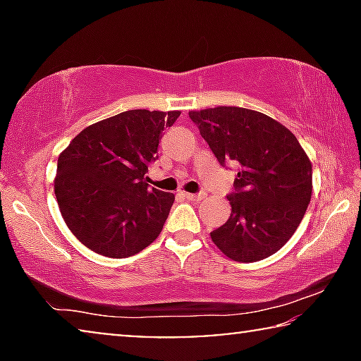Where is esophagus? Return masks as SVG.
<instances>
[{"instance_id": "esophagus-1", "label": "esophagus", "mask_w": 361, "mask_h": 361, "mask_svg": "<svg viewBox=\"0 0 361 361\" xmlns=\"http://www.w3.org/2000/svg\"><path fill=\"white\" fill-rule=\"evenodd\" d=\"M184 197L187 200H192V202H200L205 199L204 194H189V192H184Z\"/></svg>"}]
</instances>
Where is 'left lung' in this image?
<instances>
[{"mask_svg":"<svg viewBox=\"0 0 361 361\" xmlns=\"http://www.w3.org/2000/svg\"><path fill=\"white\" fill-rule=\"evenodd\" d=\"M189 116L220 164L238 167L231 215L212 231V241L240 263L274 255L298 230L312 197V162L298 137L248 108H205Z\"/></svg>","mask_w":361,"mask_h":361,"instance_id":"obj_1","label":"left lung"}]
</instances>
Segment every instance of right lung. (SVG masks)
Returning a JSON list of instances; mask_svg holds the SVG:
<instances>
[{"instance_id":"add662e5","label":"right lung","mask_w":361,"mask_h":361,"mask_svg":"<svg viewBox=\"0 0 361 361\" xmlns=\"http://www.w3.org/2000/svg\"><path fill=\"white\" fill-rule=\"evenodd\" d=\"M180 111L130 110L87 126L59 154L54 179L62 219L87 248L108 258L145 250L164 226L174 194L149 187L164 128Z\"/></svg>"}]
</instances>
